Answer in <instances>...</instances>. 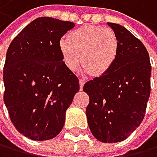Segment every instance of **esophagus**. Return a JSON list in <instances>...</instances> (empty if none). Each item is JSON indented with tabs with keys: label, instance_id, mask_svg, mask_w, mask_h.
Returning <instances> with one entry per match:
<instances>
[{
	"label": "esophagus",
	"instance_id": "esophagus-1",
	"mask_svg": "<svg viewBox=\"0 0 157 157\" xmlns=\"http://www.w3.org/2000/svg\"><path fill=\"white\" fill-rule=\"evenodd\" d=\"M79 84H80V89L82 90V89H83V86H84V84H85V81H84L83 79H80V80H79Z\"/></svg>",
	"mask_w": 157,
	"mask_h": 157
}]
</instances>
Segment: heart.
<instances>
[{
    "label": "heart",
    "instance_id": "heart-1",
    "mask_svg": "<svg viewBox=\"0 0 157 157\" xmlns=\"http://www.w3.org/2000/svg\"><path fill=\"white\" fill-rule=\"evenodd\" d=\"M59 48L63 62L69 69L75 70L81 61L84 70L94 76L110 71L119 54L115 33L108 28L94 25H86L72 31L67 39L61 41Z\"/></svg>",
    "mask_w": 157,
    "mask_h": 157
}]
</instances>
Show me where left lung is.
<instances>
[{
  "label": "left lung",
  "mask_w": 157,
  "mask_h": 157,
  "mask_svg": "<svg viewBox=\"0 0 157 157\" xmlns=\"http://www.w3.org/2000/svg\"><path fill=\"white\" fill-rule=\"evenodd\" d=\"M108 26L118 39V59L110 71L88 81L83 90L90 98L86 115L93 135L103 143H117L129 136L145 117L151 67L140 39L119 24Z\"/></svg>",
  "instance_id": "1"
}]
</instances>
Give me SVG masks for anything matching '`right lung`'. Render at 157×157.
I'll return each instance as SVG.
<instances>
[{
    "label": "right lung",
    "mask_w": 157,
    "mask_h": 157,
    "mask_svg": "<svg viewBox=\"0 0 157 157\" xmlns=\"http://www.w3.org/2000/svg\"><path fill=\"white\" fill-rule=\"evenodd\" d=\"M75 24L39 17L9 45L4 67V101L12 124L34 141L62 131L65 111L79 90L77 76L65 65L59 41Z\"/></svg>",
    "instance_id": "1"
}]
</instances>
